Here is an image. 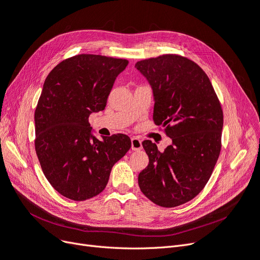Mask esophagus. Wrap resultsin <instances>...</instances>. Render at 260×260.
<instances>
[{"instance_id": "esophagus-1", "label": "esophagus", "mask_w": 260, "mask_h": 260, "mask_svg": "<svg viewBox=\"0 0 260 260\" xmlns=\"http://www.w3.org/2000/svg\"><path fill=\"white\" fill-rule=\"evenodd\" d=\"M132 149L135 150V151H139V150L142 149V144H141V140L137 137H133L132 138Z\"/></svg>"}]
</instances>
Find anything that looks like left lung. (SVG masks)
Wrapping results in <instances>:
<instances>
[{"label":"left lung","instance_id":"1","mask_svg":"<svg viewBox=\"0 0 260 260\" xmlns=\"http://www.w3.org/2000/svg\"><path fill=\"white\" fill-rule=\"evenodd\" d=\"M154 97L153 121L165 127L172 145L163 152L142 141L149 164L138 185L162 207L185 204L203 190L220 153L223 113L206 73L194 61L167 54L137 61Z\"/></svg>","mask_w":260,"mask_h":260}]
</instances>
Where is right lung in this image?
<instances>
[{"mask_svg": "<svg viewBox=\"0 0 260 260\" xmlns=\"http://www.w3.org/2000/svg\"><path fill=\"white\" fill-rule=\"evenodd\" d=\"M128 61L81 54L49 72L35 112L36 151L53 188L66 198L84 201L106 188L113 165L132 142L116 134L97 139L88 122L103 111L116 77Z\"/></svg>", "mask_w": 260, "mask_h": 260, "instance_id": "obj_1", "label": "right lung"}]
</instances>
